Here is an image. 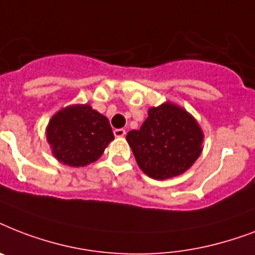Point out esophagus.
<instances>
[{"label": "esophagus", "instance_id": "34e87169", "mask_svg": "<svg viewBox=\"0 0 255 255\" xmlns=\"http://www.w3.org/2000/svg\"><path fill=\"white\" fill-rule=\"evenodd\" d=\"M114 135H115L116 137H124V136H126V131H124L123 128H118V129L114 131Z\"/></svg>", "mask_w": 255, "mask_h": 255}]
</instances>
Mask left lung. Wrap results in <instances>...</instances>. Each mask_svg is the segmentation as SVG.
<instances>
[{"label": "left lung", "mask_w": 255, "mask_h": 255, "mask_svg": "<svg viewBox=\"0 0 255 255\" xmlns=\"http://www.w3.org/2000/svg\"><path fill=\"white\" fill-rule=\"evenodd\" d=\"M136 163L155 180L184 173L202 151L204 133L189 112L169 102L152 107L139 131L127 133Z\"/></svg>", "instance_id": "left-lung-1"}]
</instances>
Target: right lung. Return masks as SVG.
<instances>
[{"label":"right lung","instance_id":"add662e5","mask_svg":"<svg viewBox=\"0 0 255 255\" xmlns=\"http://www.w3.org/2000/svg\"><path fill=\"white\" fill-rule=\"evenodd\" d=\"M46 137L58 161L86 167L103 155L114 133L106 116L88 104H74L51 118Z\"/></svg>","mask_w":255,"mask_h":255}]
</instances>
